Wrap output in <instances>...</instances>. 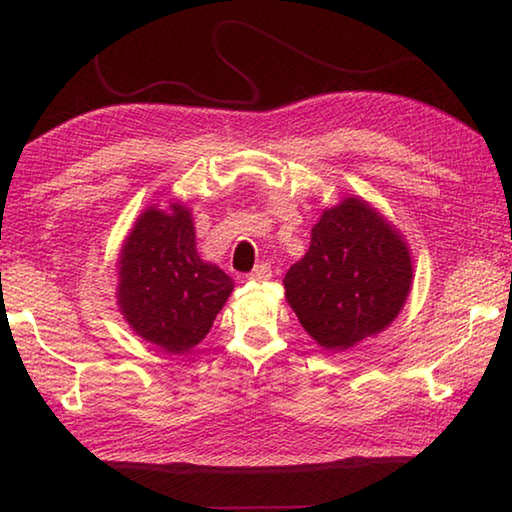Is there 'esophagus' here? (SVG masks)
<instances>
[{"mask_svg": "<svg viewBox=\"0 0 512 512\" xmlns=\"http://www.w3.org/2000/svg\"><path fill=\"white\" fill-rule=\"evenodd\" d=\"M271 275H273V271H271V266L268 264H257L253 271L248 273V280H253V282H266V280H271Z\"/></svg>", "mask_w": 512, "mask_h": 512, "instance_id": "obj_1", "label": "esophagus"}]
</instances>
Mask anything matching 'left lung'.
Wrapping results in <instances>:
<instances>
[{"label":"left lung","instance_id":"1","mask_svg":"<svg viewBox=\"0 0 512 512\" xmlns=\"http://www.w3.org/2000/svg\"><path fill=\"white\" fill-rule=\"evenodd\" d=\"M402 237L359 198L327 210L307 255L284 275L300 325L327 350H348L391 325L411 289Z\"/></svg>","mask_w":512,"mask_h":512}]
</instances>
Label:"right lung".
<instances>
[{
	"label": "right lung",
	"mask_w": 512,
	"mask_h": 512,
	"mask_svg": "<svg viewBox=\"0 0 512 512\" xmlns=\"http://www.w3.org/2000/svg\"><path fill=\"white\" fill-rule=\"evenodd\" d=\"M192 216L151 207L137 219L119 257V307L137 334L164 352L201 343L232 291L219 266L196 253Z\"/></svg>",
	"instance_id": "obj_1"
}]
</instances>
